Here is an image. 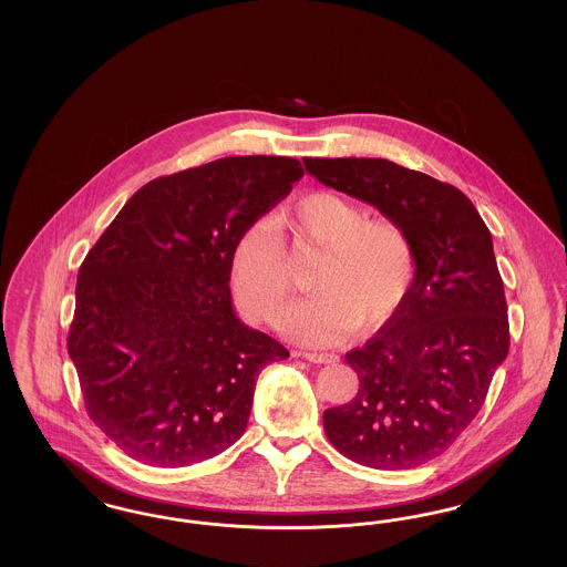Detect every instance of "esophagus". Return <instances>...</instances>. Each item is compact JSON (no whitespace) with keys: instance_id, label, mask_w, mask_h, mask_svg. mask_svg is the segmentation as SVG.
I'll use <instances>...</instances> for the list:
<instances>
[{"instance_id":"obj_1","label":"esophagus","mask_w":567,"mask_h":567,"mask_svg":"<svg viewBox=\"0 0 567 567\" xmlns=\"http://www.w3.org/2000/svg\"><path fill=\"white\" fill-rule=\"evenodd\" d=\"M296 354H301L303 359H308L312 363H336V361H340V357L336 352H296Z\"/></svg>"}]
</instances>
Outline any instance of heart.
Returning a JSON list of instances; mask_svg holds the SVG:
<instances>
[{"label":"heart","instance_id":"b5f03b06","mask_svg":"<svg viewBox=\"0 0 567 567\" xmlns=\"http://www.w3.org/2000/svg\"><path fill=\"white\" fill-rule=\"evenodd\" d=\"M321 252L308 289L280 327L299 342L329 344L354 327L374 329L404 303L414 280V246L404 227L336 193H310L250 225L231 250V291L250 321L270 323L291 296L287 252Z\"/></svg>","mask_w":567,"mask_h":567}]
</instances>
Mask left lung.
Instances as JSON below:
<instances>
[{
	"label": "left lung",
	"mask_w": 567,
	"mask_h": 567,
	"mask_svg": "<svg viewBox=\"0 0 567 567\" xmlns=\"http://www.w3.org/2000/svg\"><path fill=\"white\" fill-rule=\"evenodd\" d=\"M303 167L398 220L416 261L398 312L365 347L347 352L359 391L324 410V433L359 465H423L474 421L508 354V306L491 231L453 185L389 159H303Z\"/></svg>",
	"instance_id": "obj_1"
}]
</instances>
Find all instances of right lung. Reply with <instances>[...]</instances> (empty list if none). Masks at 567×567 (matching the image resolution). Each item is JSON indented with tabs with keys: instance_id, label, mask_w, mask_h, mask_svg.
<instances>
[{
	"instance_id": "1",
	"label": "right lung",
	"mask_w": 567,
	"mask_h": 567,
	"mask_svg": "<svg viewBox=\"0 0 567 567\" xmlns=\"http://www.w3.org/2000/svg\"><path fill=\"white\" fill-rule=\"evenodd\" d=\"M303 167L225 157L132 195L79 271L68 352L91 421L130 457L183 467L243 437L259 372L289 351L231 303V250Z\"/></svg>"
}]
</instances>
